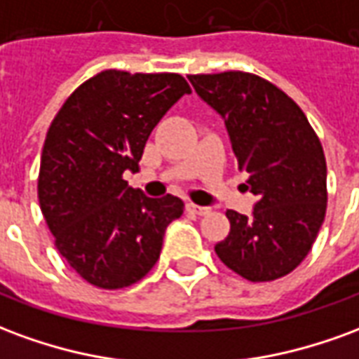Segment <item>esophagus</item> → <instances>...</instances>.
I'll use <instances>...</instances> for the list:
<instances>
[{"label": "esophagus", "instance_id": "34e87169", "mask_svg": "<svg viewBox=\"0 0 359 359\" xmlns=\"http://www.w3.org/2000/svg\"><path fill=\"white\" fill-rule=\"evenodd\" d=\"M187 211L188 213H194V215H205V213H210V208L196 205V203H187Z\"/></svg>", "mask_w": 359, "mask_h": 359}]
</instances>
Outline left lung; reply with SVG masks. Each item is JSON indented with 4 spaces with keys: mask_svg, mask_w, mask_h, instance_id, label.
<instances>
[{
    "mask_svg": "<svg viewBox=\"0 0 359 359\" xmlns=\"http://www.w3.org/2000/svg\"><path fill=\"white\" fill-rule=\"evenodd\" d=\"M190 84L225 121L252 215L229 210L231 233L215 244L219 259L252 283L288 275L308 256L327 210V163L304 111L275 84L229 71L190 74Z\"/></svg>",
    "mask_w": 359,
    "mask_h": 359,
    "instance_id": "obj_1",
    "label": "left lung"
}]
</instances>
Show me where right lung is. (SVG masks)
I'll use <instances>...</instances> for the list:
<instances>
[{
	"mask_svg": "<svg viewBox=\"0 0 359 359\" xmlns=\"http://www.w3.org/2000/svg\"><path fill=\"white\" fill-rule=\"evenodd\" d=\"M184 94L175 73L103 71L69 95L42 149L38 200L59 254L90 285H134L156 265L177 196L148 198L123 179L138 171L149 134Z\"/></svg>",
	"mask_w": 359,
	"mask_h": 359,
	"instance_id": "right-lung-1",
	"label": "right lung"
}]
</instances>
